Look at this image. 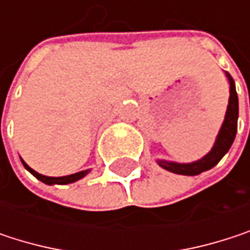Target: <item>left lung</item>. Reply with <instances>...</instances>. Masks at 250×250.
<instances>
[{
  "label": "left lung",
  "mask_w": 250,
  "mask_h": 250,
  "mask_svg": "<svg viewBox=\"0 0 250 250\" xmlns=\"http://www.w3.org/2000/svg\"><path fill=\"white\" fill-rule=\"evenodd\" d=\"M226 75L230 82V98H229L225 123L220 128V133L217 136L214 147L203 159L192 162V164H175V162H167V161H158V164L162 168H165L167 171L179 175H198L216 167L220 162V159L229 152V149L236 137V131H237L239 100H237V92H236V85H234L233 78L230 76L229 72H226Z\"/></svg>",
  "instance_id": "8db88e82"
}]
</instances>
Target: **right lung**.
<instances>
[{
	"label": "right lung",
	"instance_id": "1",
	"mask_svg": "<svg viewBox=\"0 0 250 250\" xmlns=\"http://www.w3.org/2000/svg\"><path fill=\"white\" fill-rule=\"evenodd\" d=\"M21 162H23L24 168L27 169V171H28V172H31V174L34 175L37 179H40L42 182H44V184H47V185H53V184H61V185H65V184H71V182H75V181H78V179L83 178L85 175L89 172V171H82V172L68 175V176H46V175L39 174V172H36L34 169H31V168H30V167L25 164L24 161H21Z\"/></svg>",
	"mask_w": 250,
	"mask_h": 250
}]
</instances>
